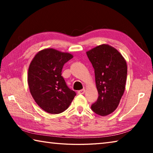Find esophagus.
Segmentation results:
<instances>
[{"label":"esophagus","instance_id":"obj_1","mask_svg":"<svg viewBox=\"0 0 153 153\" xmlns=\"http://www.w3.org/2000/svg\"><path fill=\"white\" fill-rule=\"evenodd\" d=\"M84 92H85V89H82V90H79V91L77 92V94H84Z\"/></svg>","mask_w":153,"mask_h":153}]
</instances>
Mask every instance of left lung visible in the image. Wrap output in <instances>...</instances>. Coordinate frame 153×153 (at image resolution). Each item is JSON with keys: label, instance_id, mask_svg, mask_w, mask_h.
<instances>
[{"label": "left lung", "instance_id": "1", "mask_svg": "<svg viewBox=\"0 0 153 153\" xmlns=\"http://www.w3.org/2000/svg\"><path fill=\"white\" fill-rule=\"evenodd\" d=\"M86 55L94 67L98 93L91 109L101 116L109 115L118 107L125 90L126 61L117 50L108 45L98 46Z\"/></svg>", "mask_w": 153, "mask_h": 153}]
</instances>
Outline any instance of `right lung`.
Masks as SVG:
<instances>
[{"label": "right lung", "mask_w": 153, "mask_h": 153, "mask_svg": "<svg viewBox=\"0 0 153 153\" xmlns=\"http://www.w3.org/2000/svg\"><path fill=\"white\" fill-rule=\"evenodd\" d=\"M72 58L73 55L69 53L46 48L36 54L31 62L27 76L31 94L46 112H63L76 95L61 76L65 63Z\"/></svg>", "instance_id": "obj_1"}]
</instances>
